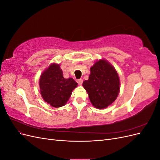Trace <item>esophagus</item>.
<instances>
[{"instance_id":"1","label":"esophagus","mask_w":160,"mask_h":160,"mask_svg":"<svg viewBox=\"0 0 160 160\" xmlns=\"http://www.w3.org/2000/svg\"><path fill=\"white\" fill-rule=\"evenodd\" d=\"M77 83H78L79 85H82V83H83V79H78V80L77 81Z\"/></svg>"}]
</instances>
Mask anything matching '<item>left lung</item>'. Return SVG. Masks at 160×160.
<instances>
[{"mask_svg":"<svg viewBox=\"0 0 160 160\" xmlns=\"http://www.w3.org/2000/svg\"><path fill=\"white\" fill-rule=\"evenodd\" d=\"M88 80L83 86L88 92L91 103L98 109L108 108L117 99L120 81L117 71L107 60L97 61L91 67Z\"/></svg>","mask_w":160,"mask_h":160,"instance_id":"obj_1","label":"left lung"}]
</instances>
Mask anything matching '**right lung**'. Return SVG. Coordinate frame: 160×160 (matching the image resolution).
Instances as JSON below:
<instances>
[{
	"mask_svg": "<svg viewBox=\"0 0 160 160\" xmlns=\"http://www.w3.org/2000/svg\"><path fill=\"white\" fill-rule=\"evenodd\" d=\"M39 87L43 100L53 108H60L67 103L77 83L72 78L65 79L60 65L52 63L42 72Z\"/></svg>",
	"mask_w": 160,
	"mask_h": 160,
	"instance_id": "add662e5",
	"label": "right lung"
}]
</instances>
